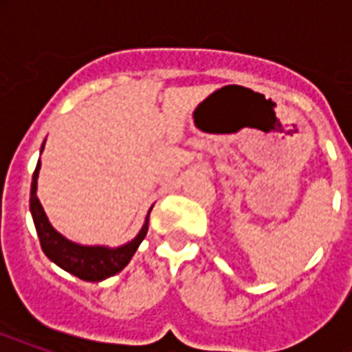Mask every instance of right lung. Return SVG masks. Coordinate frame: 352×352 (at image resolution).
Instances as JSON below:
<instances>
[{
  "label": "right lung",
  "instance_id": "add662e5",
  "mask_svg": "<svg viewBox=\"0 0 352 352\" xmlns=\"http://www.w3.org/2000/svg\"><path fill=\"white\" fill-rule=\"evenodd\" d=\"M45 148V142L41 144L40 153ZM41 160H38L36 170L32 173V182H30V214L34 221L36 232L40 237L41 250L45 252V256L51 259L54 265L63 268L65 272L73 274L76 278L84 279V281H104V279L111 278L115 274L127 267V263L131 261L135 252L140 246L142 239L148 234V223H149V212L146 215L142 228L131 241H127L120 246H106V245H80L74 241L67 239L65 235L51 225V221L47 219L45 210L41 206L40 199L36 195L38 192V175H40Z\"/></svg>",
  "mask_w": 352,
  "mask_h": 352
}]
</instances>
